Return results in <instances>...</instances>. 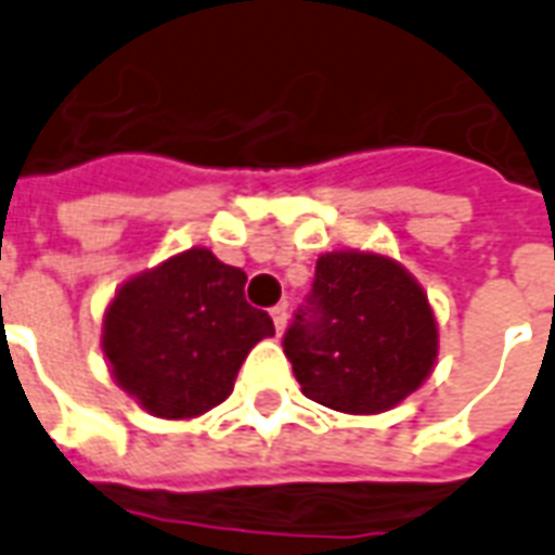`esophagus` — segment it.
I'll list each match as a JSON object with an SVG mask.
<instances>
[{
    "mask_svg": "<svg viewBox=\"0 0 555 555\" xmlns=\"http://www.w3.org/2000/svg\"><path fill=\"white\" fill-rule=\"evenodd\" d=\"M270 318H273V326H276V332L282 335L285 326H288V306H276V309H270Z\"/></svg>",
    "mask_w": 555,
    "mask_h": 555,
    "instance_id": "34e87169",
    "label": "esophagus"
}]
</instances>
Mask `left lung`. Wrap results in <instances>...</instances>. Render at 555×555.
<instances>
[{
    "label": "left lung",
    "mask_w": 555,
    "mask_h": 555,
    "mask_svg": "<svg viewBox=\"0 0 555 555\" xmlns=\"http://www.w3.org/2000/svg\"><path fill=\"white\" fill-rule=\"evenodd\" d=\"M282 347L309 400L344 414H379L433 373L438 320L400 261L338 249L318 258L309 302Z\"/></svg>",
    "instance_id": "1"
}]
</instances>
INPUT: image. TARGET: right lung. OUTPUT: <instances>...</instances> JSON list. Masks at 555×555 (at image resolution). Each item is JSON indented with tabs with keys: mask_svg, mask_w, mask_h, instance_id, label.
<instances>
[{
	"mask_svg": "<svg viewBox=\"0 0 555 555\" xmlns=\"http://www.w3.org/2000/svg\"><path fill=\"white\" fill-rule=\"evenodd\" d=\"M246 273L194 246L122 282L102 318L111 376L134 403L164 421L220 405L241 364L273 335L267 311L244 297Z\"/></svg>",
	"mask_w": 555,
	"mask_h": 555,
	"instance_id": "1",
	"label": "right lung"
}]
</instances>
